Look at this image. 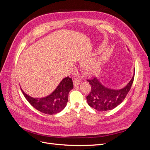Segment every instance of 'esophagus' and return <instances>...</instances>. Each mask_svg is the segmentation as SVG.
<instances>
[{"label": "esophagus", "mask_w": 150, "mask_h": 150, "mask_svg": "<svg viewBox=\"0 0 150 150\" xmlns=\"http://www.w3.org/2000/svg\"><path fill=\"white\" fill-rule=\"evenodd\" d=\"M79 82H80V81H79L78 79L75 78V79L73 80V84H74V86H78V85H79Z\"/></svg>", "instance_id": "obj_1"}]
</instances>
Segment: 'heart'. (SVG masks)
Returning a JSON list of instances; mask_svg holds the SVG:
<instances>
[{"mask_svg":"<svg viewBox=\"0 0 150 150\" xmlns=\"http://www.w3.org/2000/svg\"><path fill=\"white\" fill-rule=\"evenodd\" d=\"M87 71H89V69H87Z\"/></svg>","mask_w":150,"mask_h":150,"instance_id":"1","label":"heart"}]
</instances>
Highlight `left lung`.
<instances>
[{"mask_svg": "<svg viewBox=\"0 0 150 150\" xmlns=\"http://www.w3.org/2000/svg\"><path fill=\"white\" fill-rule=\"evenodd\" d=\"M134 76L123 88L113 89L102 84L97 78L88 79L91 89L86 97L89 106L98 111L111 110L121 104L126 98L133 83Z\"/></svg>", "mask_w": 150, "mask_h": 150, "instance_id": "obj_1", "label": "left lung"}]
</instances>
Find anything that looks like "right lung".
Here are the masks:
<instances>
[{
    "label": "right lung",
    "instance_id": "1",
    "mask_svg": "<svg viewBox=\"0 0 150 150\" xmlns=\"http://www.w3.org/2000/svg\"><path fill=\"white\" fill-rule=\"evenodd\" d=\"M72 88V80L67 76L61 81L51 94L46 97L33 98L21 90L28 101L36 110L44 114L54 115L65 108L68 101V94Z\"/></svg>",
    "mask_w": 150,
    "mask_h": 150
}]
</instances>
